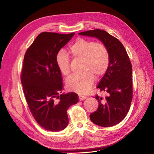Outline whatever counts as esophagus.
I'll use <instances>...</instances> for the list:
<instances>
[{"mask_svg":"<svg viewBox=\"0 0 154 154\" xmlns=\"http://www.w3.org/2000/svg\"><path fill=\"white\" fill-rule=\"evenodd\" d=\"M79 100H83L87 98V96L83 95H79Z\"/></svg>","mask_w":154,"mask_h":154,"instance_id":"esophagus-1","label":"esophagus"}]
</instances>
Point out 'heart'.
<instances>
[{"label": "heart", "mask_w": 154, "mask_h": 154, "mask_svg": "<svg viewBox=\"0 0 154 154\" xmlns=\"http://www.w3.org/2000/svg\"><path fill=\"white\" fill-rule=\"evenodd\" d=\"M69 52L74 60H82L81 70L83 72L67 78L66 87L71 91L85 94L93 85L94 77L100 78L106 73L110 62L109 51L102 42L80 38L69 46ZM56 62L60 73L68 75L71 71L70 60L67 54L60 51Z\"/></svg>", "instance_id": "1"}]
</instances>
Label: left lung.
<instances>
[{
  "instance_id": "obj_1",
  "label": "left lung",
  "mask_w": 154,
  "mask_h": 154,
  "mask_svg": "<svg viewBox=\"0 0 154 154\" xmlns=\"http://www.w3.org/2000/svg\"><path fill=\"white\" fill-rule=\"evenodd\" d=\"M79 34L98 38L108 49L109 66L97 86L108 95L103 98L96 94L98 108L91 114L90 119L101 127L116 125L125 117L133 98V69L129 57L123 44L106 31L97 29Z\"/></svg>"
}]
</instances>
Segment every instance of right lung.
Masks as SVG:
<instances>
[{"label":"right lung","instance_id":"add662e5","mask_svg":"<svg viewBox=\"0 0 154 154\" xmlns=\"http://www.w3.org/2000/svg\"><path fill=\"white\" fill-rule=\"evenodd\" d=\"M74 34L42 32L25 54L21 74L25 98L35 121L45 130L64 129L69 123L67 109L79 100L75 92L61 94L63 79L56 62L60 50Z\"/></svg>","mask_w":154,"mask_h":154}]
</instances>
